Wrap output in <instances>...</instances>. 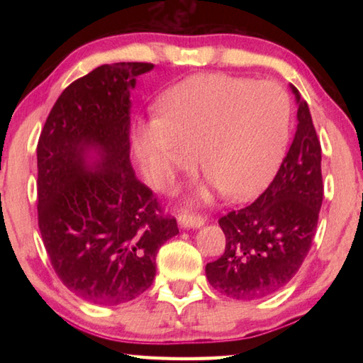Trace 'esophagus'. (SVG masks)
I'll return each mask as SVG.
<instances>
[{
  "instance_id": "34e87169",
  "label": "esophagus",
  "mask_w": 363,
  "mask_h": 363,
  "mask_svg": "<svg viewBox=\"0 0 363 363\" xmlns=\"http://www.w3.org/2000/svg\"><path fill=\"white\" fill-rule=\"evenodd\" d=\"M177 223H179L184 229H199V227L205 224V219L199 216V214L181 211L179 214H177Z\"/></svg>"
}]
</instances>
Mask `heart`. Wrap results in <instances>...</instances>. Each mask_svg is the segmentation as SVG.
I'll list each match as a JSON object with an SVG mask.
<instances>
[{
    "label": "heart",
    "instance_id": "b5f03b06",
    "mask_svg": "<svg viewBox=\"0 0 363 363\" xmlns=\"http://www.w3.org/2000/svg\"><path fill=\"white\" fill-rule=\"evenodd\" d=\"M290 99L274 82L200 75L171 91L155 121L140 126L136 152L160 187L194 167L229 196L261 186L288 138Z\"/></svg>",
    "mask_w": 363,
    "mask_h": 363
}]
</instances>
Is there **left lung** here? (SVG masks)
Segmentation results:
<instances>
[{"label":"left lung","instance_id":"left-lung-1","mask_svg":"<svg viewBox=\"0 0 363 363\" xmlns=\"http://www.w3.org/2000/svg\"><path fill=\"white\" fill-rule=\"evenodd\" d=\"M298 126L274 181L253 203L219 219L225 250L206 264V279L229 298L251 301L279 291L309 253L323 200L322 147L299 91Z\"/></svg>","mask_w":363,"mask_h":363}]
</instances>
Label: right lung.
Here are the masks:
<instances>
[{
  "label": "right lung",
  "mask_w": 363,
  "mask_h": 363,
  "mask_svg": "<svg viewBox=\"0 0 363 363\" xmlns=\"http://www.w3.org/2000/svg\"><path fill=\"white\" fill-rule=\"evenodd\" d=\"M153 64H106L54 104L36 149L38 225L49 261L77 296L128 303L152 285L157 253L179 233L160 216L130 160L131 89Z\"/></svg>",
  "instance_id": "obj_1"
}]
</instances>
